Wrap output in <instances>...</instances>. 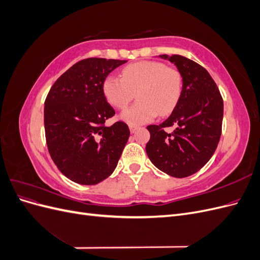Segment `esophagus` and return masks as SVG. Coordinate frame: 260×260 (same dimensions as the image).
<instances>
[{"instance_id": "34e87169", "label": "esophagus", "mask_w": 260, "mask_h": 260, "mask_svg": "<svg viewBox=\"0 0 260 260\" xmlns=\"http://www.w3.org/2000/svg\"><path fill=\"white\" fill-rule=\"evenodd\" d=\"M129 129H130V132H131V133H135V132L137 131L138 127H137V125H132V124H130V125H129Z\"/></svg>"}]
</instances>
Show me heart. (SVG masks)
Listing matches in <instances>:
<instances>
[{"label": "heart", "instance_id": "obj_1", "mask_svg": "<svg viewBox=\"0 0 260 260\" xmlns=\"http://www.w3.org/2000/svg\"><path fill=\"white\" fill-rule=\"evenodd\" d=\"M102 92L108 104L118 109L127 107L136 93L138 102L120 118L138 125L152 121L158 114L167 116L174 112L182 94V75L161 61L142 60L125 66L121 78L106 77Z\"/></svg>", "mask_w": 260, "mask_h": 260}]
</instances>
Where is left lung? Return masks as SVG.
Returning a JSON list of instances; mask_svg holds the SVG:
<instances>
[{"label":"left lung","mask_w":260,"mask_h":260,"mask_svg":"<svg viewBox=\"0 0 260 260\" xmlns=\"http://www.w3.org/2000/svg\"><path fill=\"white\" fill-rule=\"evenodd\" d=\"M182 75V94L174 112L160 124L147 125L148 158L171 177L185 178L203 168L221 136L223 101L214 79L198 62L181 55H159ZM175 126L172 133L164 129Z\"/></svg>","instance_id":"obj_1"}]
</instances>
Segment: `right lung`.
Returning <instances> with one entry per match:
<instances>
[{"label":"right lung","mask_w":260,"mask_h":260,"mask_svg":"<svg viewBox=\"0 0 260 260\" xmlns=\"http://www.w3.org/2000/svg\"><path fill=\"white\" fill-rule=\"evenodd\" d=\"M127 60L85 58L55 81L44 103L49 153L65 177L83 185L98 184L113 174L128 142V124L117 121L102 84Z\"/></svg>","instance_id":"add662e5"}]
</instances>
